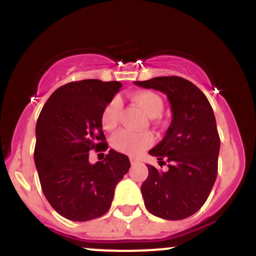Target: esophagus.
I'll return each instance as SVG.
<instances>
[{
  "mask_svg": "<svg viewBox=\"0 0 256 256\" xmlns=\"http://www.w3.org/2000/svg\"><path fill=\"white\" fill-rule=\"evenodd\" d=\"M130 162H131V164H132V166H135V164H138V160H136V158H130Z\"/></svg>",
  "mask_w": 256,
  "mask_h": 256,
  "instance_id": "34e87169",
  "label": "esophagus"
}]
</instances>
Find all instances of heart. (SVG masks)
I'll return each instance as SVG.
<instances>
[{
  "label": "heart",
  "instance_id": "1",
  "mask_svg": "<svg viewBox=\"0 0 256 256\" xmlns=\"http://www.w3.org/2000/svg\"><path fill=\"white\" fill-rule=\"evenodd\" d=\"M131 100L144 110L150 118H157L161 115L164 110V102L161 96L154 92L144 90L131 95ZM118 114H120V100L114 98L108 102L102 114V125L105 130H112L118 122ZM154 144V135L150 131L135 132L130 130H120L112 138V144L116 151L121 154L138 156L142 154Z\"/></svg>",
  "mask_w": 256,
  "mask_h": 256
}]
</instances>
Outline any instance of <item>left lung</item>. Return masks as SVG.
<instances>
[{"label": "left lung", "instance_id": "left-lung-1", "mask_svg": "<svg viewBox=\"0 0 256 256\" xmlns=\"http://www.w3.org/2000/svg\"><path fill=\"white\" fill-rule=\"evenodd\" d=\"M167 95L172 121L164 140L150 151L161 172L147 164L148 176L141 186L147 210L168 220H180L198 212L207 200L218 174L220 147L216 116L207 96L190 80L157 76L135 82Z\"/></svg>", "mask_w": 256, "mask_h": 256}]
</instances>
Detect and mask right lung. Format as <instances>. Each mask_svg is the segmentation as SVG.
Returning <instances> with one entry per match:
<instances>
[{"instance_id": "add662e5", "label": "right lung", "mask_w": 256, "mask_h": 256, "mask_svg": "<svg viewBox=\"0 0 256 256\" xmlns=\"http://www.w3.org/2000/svg\"><path fill=\"white\" fill-rule=\"evenodd\" d=\"M121 86L98 79L68 82L49 96L40 114L34 147L40 182L49 204L69 220L104 216L131 166L115 150L104 161L89 162L90 150H108L102 114Z\"/></svg>"}]
</instances>
